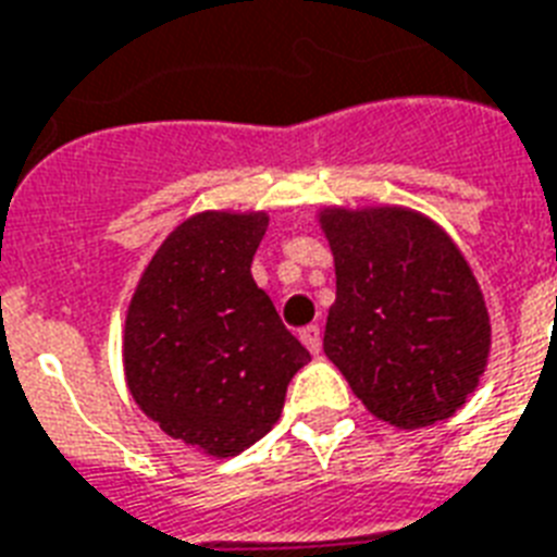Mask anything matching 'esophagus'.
Instances as JSON below:
<instances>
[{
	"instance_id": "esophagus-1",
	"label": "esophagus",
	"mask_w": 557,
	"mask_h": 557,
	"mask_svg": "<svg viewBox=\"0 0 557 557\" xmlns=\"http://www.w3.org/2000/svg\"><path fill=\"white\" fill-rule=\"evenodd\" d=\"M300 342H304V347H307L309 354H321V326H304V330H300Z\"/></svg>"
}]
</instances>
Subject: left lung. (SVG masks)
<instances>
[{"label": "left lung", "mask_w": 557, "mask_h": 557, "mask_svg": "<svg viewBox=\"0 0 557 557\" xmlns=\"http://www.w3.org/2000/svg\"><path fill=\"white\" fill-rule=\"evenodd\" d=\"M318 224L335 262L326 359L397 430L453 418L491 356L485 295L461 248L400 203L321 207Z\"/></svg>", "instance_id": "8db88e82"}]
</instances>
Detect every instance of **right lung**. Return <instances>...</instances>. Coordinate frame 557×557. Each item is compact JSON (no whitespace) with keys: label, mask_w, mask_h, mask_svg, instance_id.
Segmentation results:
<instances>
[{"label":"right lung","mask_w":557,"mask_h":557,"mask_svg":"<svg viewBox=\"0 0 557 557\" xmlns=\"http://www.w3.org/2000/svg\"><path fill=\"white\" fill-rule=\"evenodd\" d=\"M265 231V210L195 212L154 250L127 304V392L203 456H239L271 432L286 385L312 359L250 277Z\"/></svg>","instance_id":"1"}]
</instances>
